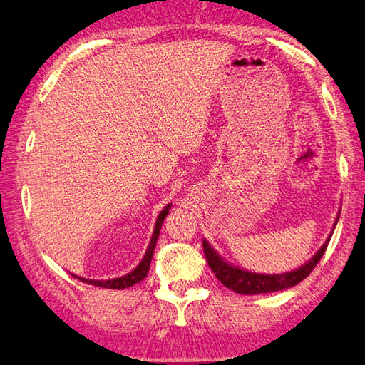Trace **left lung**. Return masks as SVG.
Wrapping results in <instances>:
<instances>
[{
    "instance_id": "8db88e82",
    "label": "left lung",
    "mask_w": 365,
    "mask_h": 365,
    "mask_svg": "<svg viewBox=\"0 0 365 365\" xmlns=\"http://www.w3.org/2000/svg\"><path fill=\"white\" fill-rule=\"evenodd\" d=\"M330 237L331 235L328 236L327 242L320 247L319 252L315 254L307 264L296 268V270L282 273V274H260V273L241 270V268L232 267L228 264V262H225L222 257L215 252L213 247L205 241V239L204 242H202V246H204V252H205V259L208 262V265H210L215 277L222 282L223 286L237 292V294L252 296V294H265V292H273V291H282L286 288H291V286H296L297 283H301L302 279L307 278L309 273L317 267L322 255H324V252L327 250L328 242H330Z\"/></svg>"
}]
</instances>
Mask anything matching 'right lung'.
<instances>
[{
	"label": "right lung",
	"instance_id": "add662e5",
	"mask_svg": "<svg viewBox=\"0 0 365 365\" xmlns=\"http://www.w3.org/2000/svg\"><path fill=\"white\" fill-rule=\"evenodd\" d=\"M170 204L166 205L161 213L158 215L157 218V223H155V230H153V235L150 239V244H148V249L145 255H143V259L139 265H137L133 272L128 273L126 277H121V278H115V279H105V282H100V279H86V278H81V277H76L74 278L81 279L83 283H88V284H93V286H100V288H108V289H124V288H129V286H134L135 283L142 282L143 278L147 277L148 273V268H150V262H152V255H153V249H155V244H157V239L160 235V228H161V223H163V220L166 215L170 213Z\"/></svg>",
	"mask_w": 365,
	"mask_h": 365
}]
</instances>
